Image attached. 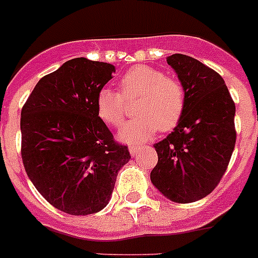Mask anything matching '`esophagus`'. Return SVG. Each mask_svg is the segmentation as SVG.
I'll return each mask as SVG.
<instances>
[{"label":"esophagus","mask_w":258,"mask_h":258,"mask_svg":"<svg viewBox=\"0 0 258 258\" xmlns=\"http://www.w3.org/2000/svg\"><path fill=\"white\" fill-rule=\"evenodd\" d=\"M143 150V147H138V146H131V147H129V152H131V155L133 156H137V153H139L141 152V151Z\"/></svg>","instance_id":"34e87169"}]
</instances>
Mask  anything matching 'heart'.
I'll list each match as a JSON object with an SVG mask.
<instances>
[{
    "label": "heart",
    "mask_w": 258,
    "mask_h": 258,
    "mask_svg": "<svg viewBox=\"0 0 258 258\" xmlns=\"http://www.w3.org/2000/svg\"><path fill=\"white\" fill-rule=\"evenodd\" d=\"M119 92L108 87L96 97L97 115L110 126L121 125L125 116L124 100L138 97V116L124 125L119 138L126 143H141L152 138L156 132L172 131L180 122L185 110V91L178 80L167 78L151 66L137 65L120 79Z\"/></svg>",
    "instance_id": "1"
}]
</instances>
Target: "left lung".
Returning a JSON list of instances; mask_svg holds the SVG:
<instances>
[{
    "label": "left lung",
    "mask_w": 258,
    "mask_h": 258,
    "mask_svg": "<svg viewBox=\"0 0 258 258\" xmlns=\"http://www.w3.org/2000/svg\"><path fill=\"white\" fill-rule=\"evenodd\" d=\"M185 91V110L174 131L153 147V185L170 201L202 200L220 183L235 146V105L221 75L193 57L166 58Z\"/></svg>",
    "instance_id": "1"
}]
</instances>
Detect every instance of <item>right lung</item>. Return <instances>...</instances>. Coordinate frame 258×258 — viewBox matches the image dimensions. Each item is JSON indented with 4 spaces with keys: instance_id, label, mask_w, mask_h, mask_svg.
Listing matches in <instances>:
<instances>
[{
    "instance_id": "1",
    "label": "right lung",
    "mask_w": 258,
    "mask_h": 258,
    "mask_svg": "<svg viewBox=\"0 0 258 258\" xmlns=\"http://www.w3.org/2000/svg\"><path fill=\"white\" fill-rule=\"evenodd\" d=\"M115 66L78 57L44 75L21 108V158L37 190L69 215L107 206L119 170L129 162L96 111Z\"/></svg>"
}]
</instances>
